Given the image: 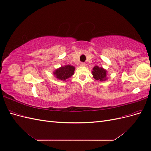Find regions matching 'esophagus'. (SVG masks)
Segmentation results:
<instances>
[{"mask_svg":"<svg viewBox=\"0 0 151 151\" xmlns=\"http://www.w3.org/2000/svg\"><path fill=\"white\" fill-rule=\"evenodd\" d=\"M81 66H83V67H85L86 65V63L85 62H81Z\"/></svg>","mask_w":151,"mask_h":151,"instance_id":"1","label":"esophagus"}]
</instances>
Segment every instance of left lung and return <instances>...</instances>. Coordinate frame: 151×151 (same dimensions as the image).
Segmentation results:
<instances>
[{"label":"left lung","mask_w":151,"mask_h":151,"mask_svg":"<svg viewBox=\"0 0 151 151\" xmlns=\"http://www.w3.org/2000/svg\"><path fill=\"white\" fill-rule=\"evenodd\" d=\"M93 75L94 78L98 81H105L106 80V71L103 69L102 67H99L98 66H95L93 68Z\"/></svg>","instance_id":"8db88e82"}]
</instances>
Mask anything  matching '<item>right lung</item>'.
<instances>
[{
  "label": "right lung",
  "mask_w": 151,
  "mask_h": 151,
  "mask_svg": "<svg viewBox=\"0 0 151 151\" xmlns=\"http://www.w3.org/2000/svg\"><path fill=\"white\" fill-rule=\"evenodd\" d=\"M75 67L72 65H65L58 68L54 72V75L57 78L62 81H65L69 78L74 73Z\"/></svg>",
  "instance_id": "1"
}]
</instances>
